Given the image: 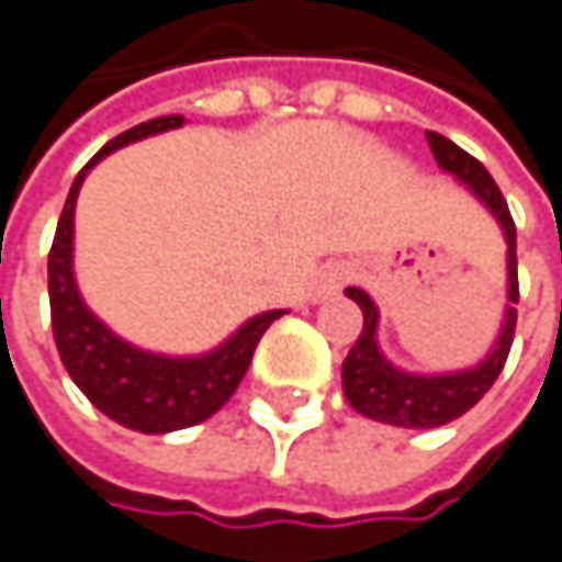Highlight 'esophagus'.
I'll use <instances>...</instances> for the list:
<instances>
[{
    "label": "esophagus",
    "instance_id": "esophagus-1",
    "mask_svg": "<svg viewBox=\"0 0 562 562\" xmlns=\"http://www.w3.org/2000/svg\"><path fill=\"white\" fill-rule=\"evenodd\" d=\"M348 278H351V268H348L345 261H333V265L319 268V274H316L313 284H310L313 301H326V297L339 294L341 288L348 284Z\"/></svg>",
    "mask_w": 562,
    "mask_h": 562
}]
</instances>
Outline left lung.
I'll use <instances>...</instances> for the list:
<instances>
[{"label":"left lung","instance_id":"8db88e82","mask_svg":"<svg viewBox=\"0 0 562 562\" xmlns=\"http://www.w3.org/2000/svg\"><path fill=\"white\" fill-rule=\"evenodd\" d=\"M428 146L435 153V162L467 184L476 201L496 217L505 236V268H508V288H505V316H502V329L490 355L483 361H476L473 368L463 371H448V374H413L396 368L381 351L378 341V323H381V310L371 301L368 291L361 288H345V297L361 306L364 313V326L361 336L355 339L348 358L341 361V390L345 400L351 403L355 413L368 416L374 422L386 425H400V428H438L448 425L467 409H473L483 393L496 383L502 374V364L508 358L512 336H515V319H518V259H515V223L508 214V204L496 188L493 176L486 172V166L480 159H473L470 153H463L458 143L448 137L428 131Z\"/></svg>","mask_w":562,"mask_h":562}]
</instances>
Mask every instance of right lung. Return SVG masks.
<instances>
[{
    "mask_svg": "<svg viewBox=\"0 0 562 562\" xmlns=\"http://www.w3.org/2000/svg\"><path fill=\"white\" fill-rule=\"evenodd\" d=\"M181 124H184L181 114L153 117L101 146L69 188L47 259L50 323H54V341L63 368L95 409L117 425L143 435H166L211 419L246 378L265 329L288 313V310H265L259 316L246 319L229 339L204 355H156L114 336L82 301L72 274V221H76V198L89 169L127 143L176 131Z\"/></svg>",
    "mask_w": 562,
    "mask_h": 562,
    "instance_id": "right-lung-1",
    "label": "right lung"
}]
</instances>
